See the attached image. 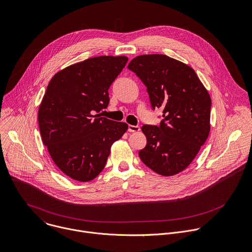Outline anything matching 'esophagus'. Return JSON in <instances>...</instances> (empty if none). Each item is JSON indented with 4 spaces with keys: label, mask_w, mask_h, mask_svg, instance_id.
I'll return each mask as SVG.
<instances>
[{
    "label": "esophagus",
    "mask_w": 252,
    "mask_h": 252,
    "mask_svg": "<svg viewBox=\"0 0 252 252\" xmlns=\"http://www.w3.org/2000/svg\"><path fill=\"white\" fill-rule=\"evenodd\" d=\"M139 130H140V127L138 126H131V125L128 126V131L129 132H136V131H139Z\"/></svg>",
    "instance_id": "obj_1"
}]
</instances>
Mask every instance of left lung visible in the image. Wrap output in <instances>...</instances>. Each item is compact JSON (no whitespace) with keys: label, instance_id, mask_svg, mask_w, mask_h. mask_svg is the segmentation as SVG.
<instances>
[{"label":"left lung","instance_id":"1","mask_svg":"<svg viewBox=\"0 0 252 252\" xmlns=\"http://www.w3.org/2000/svg\"><path fill=\"white\" fill-rule=\"evenodd\" d=\"M127 68L146 86L152 109L163 114L159 126H142L147 142L138 155L157 174L176 175L191 164L209 136L210 94L193 68L167 55H139Z\"/></svg>","mask_w":252,"mask_h":252}]
</instances>
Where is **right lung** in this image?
<instances>
[{
  "mask_svg": "<svg viewBox=\"0 0 252 252\" xmlns=\"http://www.w3.org/2000/svg\"><path fill=\"white\" fill-rule=\"evenodd\" d=\"M126 56H98L70 65L50 80L38 109L43 144L68 177L89 182L104 169L111 146L127 130L126 123L100 116L109 88Z\"/></svg>",
  "mask_w": 252,
  "mask_h": 252,
  "instance_id": "1",
  "label": "right lung"
}]
</instances>
